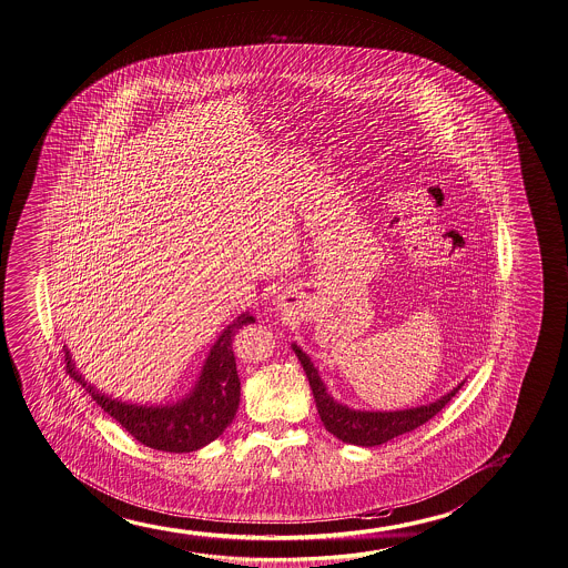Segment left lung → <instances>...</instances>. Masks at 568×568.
Here are the masks:
<instances>
[{"instance_id":"1","label":"left lung","mask_w":568,"mask_h":568,"mask_svg":"<svg viewBox=\"0 0 568 568\" xmlns=\"http://www.w3.org/2000/svg\"><path fill=\"white\" fill-rule=\"evenodd\" d=\"M292 351L298 356L302 368L306 372L310 388L314 394V403L321 414V420L328 433L334 434L338 440L356 446H378L388 443L400 434L413 433L414 428L423 426L440 413L446 404L450 403L454 394L463 388L465 381L454 386L450 393L436 398L434 403L420 404L403 410H358L346 404L338 403L326 388L322 381L321 372L310 361L308 354L300 348L296 342H292Z\"/></svg>"}]
</instances>
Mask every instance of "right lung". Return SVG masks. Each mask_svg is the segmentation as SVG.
<instances>
[{
	"mask_svg": "<svg viewBox=\"0 0 568 568\" xmlns=\"http://www.w3.org/2000/svg\"><path fill=\"white\" fill-rule=\"evenodd\" d=\"M252 322H256V318L250 312H244L227 324L207 352L196 384L175 403L135 404L108 396L83 378L75 368L68 346H63L68 372L73 381L80 382L92 394L103 413L122 424L125 433L132 434L138 443L162 453H194L216 440L236 416L240 378L232 341L242 326Z\"/></svg>",
	"mask_w": 568,
	"mask_h": 568,
	"instance_id": "right-lung-1",
	"label": "right lung"
}]
</instances>
